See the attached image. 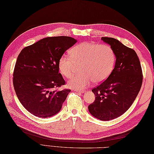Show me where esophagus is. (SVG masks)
<instances>
[{
	"label": "esophagus",
	"instance_id": "obj_1",
	"mask_svg": "<svg viewBox=\"0 0 154 154\" xmlns=\"http://www.w3.org/2000/svg\"><path fill=\"white\" fill-rule=\"evenodd\" d=\"M75 91H76V92L81 93H83L84 92H85V90H82V89H75Z\"/></svg>",
	"mask_w": 154,
	"mask_h": 154
}]
</instances>
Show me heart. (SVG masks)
<instances>
[{
	"label": "heart",
	"instance_id": "heart-1",
	"mask_svg": "<svg viewBox=\"0 0 154 154\" xmlns=\"http://www.w3.org/2000/svg\"><path fill=\"white\" fill-rule=\"evenodd\" d=\"M71 57L61 55L58 61L60 72L65 77H71L79 65L81 73L68 81L73 89H82L93 82H103L109 77L114 69L116 55L113 49L106 44L82 42L70 50Z\"/></svg>",
	"mask_w": 154,
	"mask_h": 154
}]
</instances>
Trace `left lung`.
<instances>
[{
	"label": "left lung",
	"instance_id": "obj_1",
	"mask_svg": "<svg viewBox=\"0 0 154 154\" xmlns=\"http://www.w3.org/2000/svg\"><path fill=\"white\" fill-rule=\"evenodd\" d=\"M116 55L115 66L109 77L92 91L95 100L88 106L90 113L100 120H110L131 106L141 89L143 75L136 51L116 39L102 37Z\"/></svg>",
	"mask_w": 154,
	"mask_h": 154
}]
</instances>
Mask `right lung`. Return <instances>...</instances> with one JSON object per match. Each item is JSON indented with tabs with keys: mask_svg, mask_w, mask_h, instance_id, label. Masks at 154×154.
I'll return each mask as SVG.
<instances>
[{
	"mask_svg": "<svg viewBox=\"0 0 154 154\" xmlns=\"http://www.w3.org/2000/svg\"><path fill=\"white\" fill-rule=\"evenodd\" d=\"M76 42L68 36L48 37L24 48L18 55L13 85L20 102L33 115L48 118L60 112L71 90L57 89L65 85L58 61Z\"/></svg>",
	"mask_w": 154,
	"mask_h": 154,
	"instance_id": "obj_1",
	"label": "right lung"
}]
</instances>
